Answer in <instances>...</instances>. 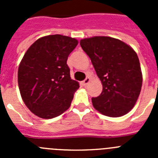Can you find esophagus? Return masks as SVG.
I'll use <instances>...</instances> for the list:
<instances>
[{
    "instance_id": "34e87169",
    "label": "esophagus",
    "mask_w": 158,
    "mask_h": 158,
    "mask_svg": "<svg viewBox=\"0 0 158 158\" xmlns=\"http://www.w3.org/2000/svg\"><path fill=\"white\" fill-rule=\"evenodd\" d=\"M89 82H90V78H89V77H86L85 79V80L83 81V85L86 87V86H87L88 85H89Z\"/></svg>"
}]
</instances>
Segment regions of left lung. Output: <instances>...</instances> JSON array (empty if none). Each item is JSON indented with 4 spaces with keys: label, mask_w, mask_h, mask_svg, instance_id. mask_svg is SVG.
Wrapping results in <instances>:
<instances>
[{
    "label": "left lung",
    "mask_w": 158,
    "mask_h": 158,
    "mask_svg": "<svg viewBox=\"0 0 158 158\" xmlns=\"http://www.w3.org/2000/svg\"><path fill=\"white\" fill-rule=\"evenodd\" d=\"M91 59L103 90L93 105L102 115L120 117L136 104L142 85V73L136 52L131 46L109 36H93L80 41Z\"/></svg>",
    "instance_id": "obj_1"
}]
</instances>
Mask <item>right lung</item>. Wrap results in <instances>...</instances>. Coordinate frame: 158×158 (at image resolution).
I'll return each mask as SVG.
<instances>
[{"label":"right lung","mask_w":158,"mask_h":158,"mask_svg":"<svg viewBox=\"0 0 158 158\" xmlns=\"http://www.w3.org/2000/svg\"><path fill=\"white\" fill-rule=\"evenodd\" d=\"M78 41L51 35L36 40L18 68V85L27 108L42 118L62 115L69 107L79 83L70 77L66 62Z\"/></svg>","instance_id":"1"}]
</instances>
